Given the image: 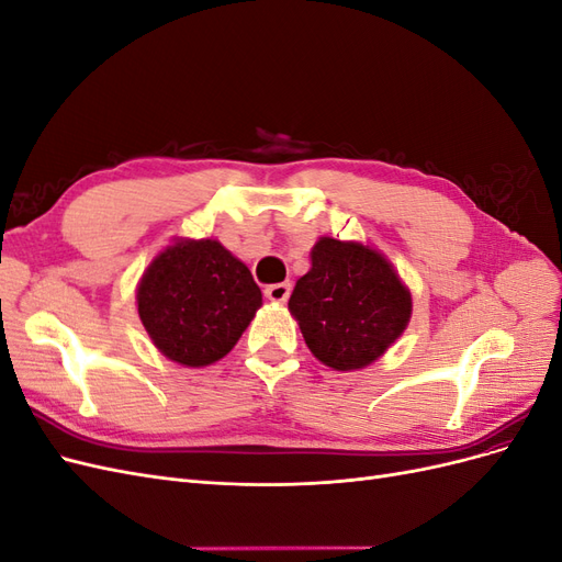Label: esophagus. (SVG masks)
<instances>
[{
    "mask_svg": "<svg viewBox=\"0 0 562 562\" xmlns=\"http://www.w3.org/2000/svg\"><path fill=\"white\" fill-rule=\"evenodd\" d=\"M265 295L271 302L283 304V302H288V297H291V283H271L265 288Z\"/></svg>",
    "mask_w": 562,
    "mask_h": 562,
    "instance_id": "1",
    "label": "esophagus"
}]
</instances>
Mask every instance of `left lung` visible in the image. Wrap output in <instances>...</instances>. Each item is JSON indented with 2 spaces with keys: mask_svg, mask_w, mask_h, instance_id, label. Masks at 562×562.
Wrapping results in <instances>:
<instances>
[{
  "mask_svg": "<svg viewBox=\"0 0 562 562\" xmlns=\"http://www.w3.org/2000/svg\"><path fill=\"white\" fill-rule=\"evenodd\" d=\"M288 310L323 366L361 370L403 335L413 297L380 250L321 236Z\"/></svg>",
  "mask_w": 562,
  "mask_h": 562,
  "instance_id": "obj_1",
  "label": "left lung"
}]
</instances>
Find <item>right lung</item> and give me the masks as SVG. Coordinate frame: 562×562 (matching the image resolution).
<instances>
[{"label":"right lung","mask_w":562,"mask_h":562,"mask_svg":"<svg viewBox=\"0 0 562 562\" xmlns=\"http://www.w3.org/2000/svg\"><path fill=\"white\" fill-rule=\"evenodd\" d=\"M138 316L155 347L184 368L227 356L260 310L250 269L215 239H176L138 283Z\"/></svg>","instance_id":"right-lung-1"}]
</instances>
